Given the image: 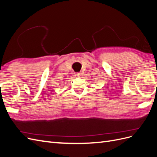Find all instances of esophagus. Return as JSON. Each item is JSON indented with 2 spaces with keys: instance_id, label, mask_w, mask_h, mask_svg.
Wrapping results in <instances>:
<instances>
[{
  "instance_id": "1",
  "label": "esophagus",
  "mask_w": 157,
  "mask_h": 157,
  "mask_svg": "<svg viewBox=\"0 0 157 157\" xmlns=\"http://www.w3.org/2000/svg\"><path fill=\"white\" fill-rule=\"evenodd\" d=\"M80 75H81V73H77V74L75 75L76 77H79V76H80Z\"/></svg>"
}]
</instances>
